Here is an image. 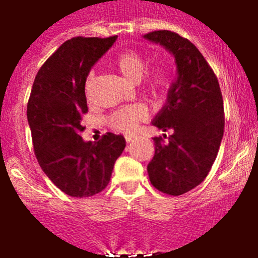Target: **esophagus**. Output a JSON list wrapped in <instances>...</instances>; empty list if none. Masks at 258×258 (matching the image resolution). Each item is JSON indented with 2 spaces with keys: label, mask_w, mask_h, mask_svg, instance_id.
Returning <instances> with one entry per match:
<instances>
[{
  "label": "esophagus",
  "mask_w": 258,
  "mask_h": 258,
  "mask_svg": "<svg viewBox=\"0 0 258 258\" xmlns=\"http://www.w3.org/2000/svg\"><path fill=\"white\" fill-rule=\"evenodd\" d=\"M133 139H134L133 135H127V137H125V142H127V143H130V142L133 141Z\"/></svg>",
  "instance_id": "esophagus-1"
}]
</instances>
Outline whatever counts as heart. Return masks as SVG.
<instances>
[{
	"label": "heart",
	"mask_w": 258,
	"mask_h": 258,
	"mask_svg": "<svg viewBox=\"0 0 258 258\" xmlns=\"http://www.w3.org/2000/svg\"><path fill=\"white\" fill-rule=\"evenodd\" d=\"M115 66L117 71L120 72L123 78L130 83H139L145 76L147 71V61L141 53H138L135 50H125L120 53L115 60ZM165 82V76L159 74L154 75L153 86H161ZM89 91V80L87 82V92ZM147 111L142 105H130L123 109H119L111 116V124L116 130L130 133L135 130L137 124L141 120L146 119Z\"/></svg>",
	"instance_id": "obj_1"
}]
</instances>
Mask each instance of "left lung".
<instances>
[{
    "instance_id": "obj_1",
    "label": "left lung",
    "mask_w": 258,
    "mask_h": 258,
    "mask_svg": "<svg viewBox=\"0 0 258 258\" xmlns=\"http://www.w3.org/2000/svg\"><path fill=\"white\" fill-rule=\"evenodd\" d=\"M174 56L176 78L153 125L172 131L167 141L154 138L155 154L147 166L150 180L159 191L182 196L208 176L224 137V100L216 75L187 38L170 30L143 36Z\"/></svg>"
}]
</instances>
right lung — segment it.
I'll use <instances>...</instances> for the list:
<instances>
[{
	"label": "right lung",
	"mask_w": 258,
	"mask_h": 258,
	"mask_svg": "<svg viewBox=\"0 0 258 258\" xmlns=\"http://www.w3.org/2000/svg\"><path fill=\"white\" fill-rule=\"evenodd\" d=\"M116 38H71L34 79L26 111L34 154L42 171L67 196L86 198L104 190L125 147L124 138L112 133L93 143L80 137L86 128L82 116L88 112L87 76Z\"/></svg>",
	"instance_id": "add662e5"
}]
</instances>
